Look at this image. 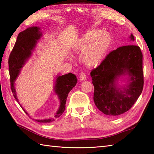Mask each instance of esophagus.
I'll list each match as a JSON object with an SVG mask.
<instances>
[{
	"label": "esophagus",
	"instance_id": "obj_1",
	"mask_svg": "<svg viewBox=\"0 0 154 154\" xmlns=\"http://www.w3.org/2000/svg\"><path fill=\"white\" fill-rule=\"evenodd\" d=\"M79 79L81 81H85L87 79V75L83 72H81L79 75Z\"/></svg>",
	"mask_w": 154,
	"mask_h": 154
}]
</instances>
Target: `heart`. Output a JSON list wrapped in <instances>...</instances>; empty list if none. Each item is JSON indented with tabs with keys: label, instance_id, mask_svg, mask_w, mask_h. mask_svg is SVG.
I'll return each mask as SVG.
<instances>
[{
	"label": "heart",
	"instance_id": "b5f03b06",
	"mask_svg": "<svg viewBox=\"0 0 154 154\" xmlns=\"http://www.w3.org/2000/svg\"><path fill=\"white\" fill-rule=\"evenodd\" d=\"M112 44L110 33L99 29H93L85 32L77 39L74 49L82 51L81 59L89 67H96L104 61Z\"/></svg>",
	"mask_w": 154,
	"mask_h": 154
}]
</instances>
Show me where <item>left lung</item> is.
<instances>
[{
	"label": "left lung",
	"instance_id": "left-lung-1",
	"mask_svg": "<svg viewBox=\"0 0 154 154\" xmlns=\"http://www.w3.org/2000/svg\"><path fill=\"white\" fill-rule=\"evenodd\" d=\"M130 38L134 41L132 34ZM142 57L138 45H124L111 51L91 71L94 102L101 112L119 116L130 110L136 102L143 87ZM125 75L128 76L127 84L119 86V78Z\"/></svg>",
	"mask_w": 154,
	"mask_h": 154
}]
</instances>
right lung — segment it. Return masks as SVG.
I'll return each instance as SVG.
<instances>
[{
  "mask_svg": "<svg viewBox=\"0 0 154 154\" xmlns=\"http://www.w3.org/2000/svg\"><path fill=\"white\" fill-rule=\"evenodd\" d=\"M40 28L37 26H32L27 28L26 30L19 33L17 40L16 41L14 46L10 54L8 59L9 73L11 77V86L13 96L17 102L19 103L16 95V92L14 87V82L16 78L20 73L21 69L25 65L29 58L31 57L32 51L34 50L37 42L42 37V33L40 32ZM77 79L75 75L69 73L64 75H59L56 77L55 80L54 91L60 99V105L57 112L55 114L54 118L45 119L42 120H35L38 122L47 123L54 121L60 117L65 110L67 98L69 93L73 88L76 85ZM22 109L25 113L31 118L29 114L26 111L21 105Z\"/></svg>",
  "mask_w": 154,
  "mask_h": 154,
  "instance_id": "1",
  "label": "right lung"
}]
</instances>
